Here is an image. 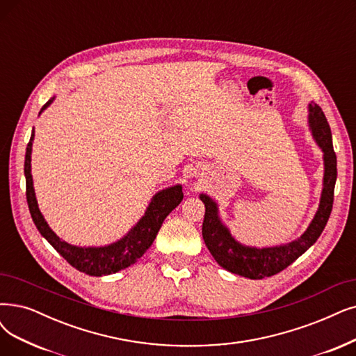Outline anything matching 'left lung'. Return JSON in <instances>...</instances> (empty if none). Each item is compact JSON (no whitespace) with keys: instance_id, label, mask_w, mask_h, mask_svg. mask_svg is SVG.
<instances>
[{"instance_id":"left-lung-1","label":"left lung","mask_w":356,"mask_h":356,"mask_svg":"<svg viewBox=\"0 0 356 356\" xmlns=\"http://www.w3.org/2000/svg\"><path fill=\"white\" fill-rule=\"evenodd\" d=\"M308 127L312 138L316 140L317 146L323 152L324 175L318 209L305 232L300 238L291 241L288 244L263 248L241 244L231 234L229 227L222 222L218 203L210 195L200 194V200L206 207L202 229L204 244L213 255V259L227 272L248 279L273 276L302 255L324 231L333 207L337 161L333 150L329 122H327L321 108L312 102L308 104Z\"/></svg>"}]
</instances>
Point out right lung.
Returning <instances> with one entry per match:
<instances>
[{
    "mask_svg": "<svg viewBox=\"0 0 356 356\" xmlns=\"http://www.w3.org/2000/svg\"><path fill=\"white\" fill-rule=\"evenodd\" d=\"M54 99L55 96L51 97L42 106L39 113L44 112L54 102ZM33 138L35 131H32L31 141L27 143L24 158L26 198L27 204H29L33 223L36 225L40 235L56 250V252H60L61 257L65 259L74 268H77L79 272H83L89 276H106L117 273L120 270H124L134 264L150 248L166 216L182 202V186L177 184V186L168 187L156 193L152 197L145 215L140 218V220L129 232L118 241H115V243L102 247H79L68 244L51 229L38 206L31 163Z\"/></svg>",
    "mask_w": 356,
    "mask_h": 356,
    "instance_id": "obj_1",
    "label": "right lung"
}]
</instances>
